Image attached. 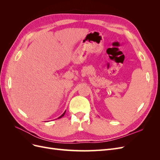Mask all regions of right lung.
Wrapping results in <instances>:
<instances>
[{
    "label": "right lung",
    "mask_w": 160,
    "mask_h": 160,
    "mask_svg": "<svg viewBox=\"0 0 160 160\" xmlns=\"http://www.w3.org/2000/svg\"><path fill=\"white\" fill-rule=\"evenodd\" d=\"M65 112L60 116V117H59V118H61L62 117V116H64V115H65Z\"/></svg>",
    "instance_id": "right-lung-1"
}]
</instances>
